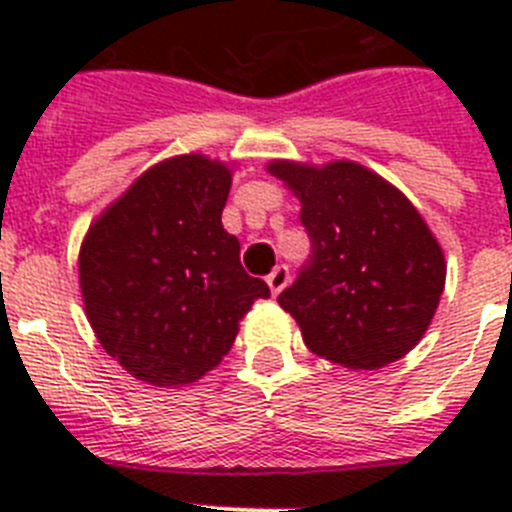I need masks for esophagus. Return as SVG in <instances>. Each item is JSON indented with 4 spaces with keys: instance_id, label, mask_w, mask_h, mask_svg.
<instances>
[{
    "instance_id": "esophagus-1",
    "label": "esophagus",
    "mask_w": 512,
    "mask_h": 512,
    "mask_svg": "<svg viewBox=\"0 0 512 512\" xmlns=\"http://www.w3.org/2000/svg\"><path fill=\"white\" fill-rule=\"evenodd\" d=\"M287 282H289V269L284 264H279L277 269L271 271L269 277H266V284H269L271 295H279V292L287 287Z\"/></svg>"
}]
</instances>
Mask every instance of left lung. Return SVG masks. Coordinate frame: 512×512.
Returning a JSON list of instances; mask_svg holds the SVG:
<instances>
[{"label": "left lung", "mask_w": 512, "mask_h": 512, "mask_svg": "<svg viewBox=\"0 0 512 512\" xmlns=\"http://www.w3.org/2000/svg\"><path fill=\"white\" fill-rule=\"evenodd\" d=\"M300 197L310 256L279 305L307 348L348 369H379L423 338L443 292L441 246L405 194L354 161H274Z\"/></svg>", "instance_id": "left-lung-1"}]
</instances>
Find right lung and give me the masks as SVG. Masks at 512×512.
I'll list each match as a JSON object with an SVG mask.
<instances>
[{
  "instance_id": "right-lung-1",
  "label": "right lung",
  "mask_w": 512,
  "mask_h": 512,
  "mask_svg": "<svg viewBox=\"0 0 512 512\" xmlns=\"http://www.w3.org/2000/svg\"><path fill=\"white\" fill-rule=\"evenodd\" d=\"M230 171L189 153L153 166L89 228L79 253L87 318L133 377L189 384L223 361L238 320L271 295L223 228Z\"/></svg>"
}]
</instances>
